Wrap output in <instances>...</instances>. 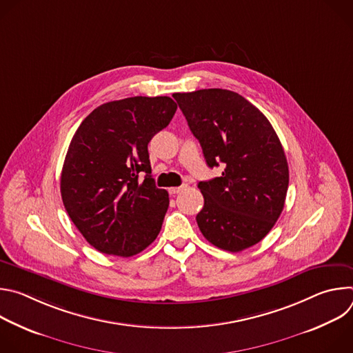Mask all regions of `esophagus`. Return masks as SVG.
<instances>
[{
	"instance_id": "esophagus-1",
	"label": "esophagus",
	"mask_w": 353,
	"mask_h": 353,
	"mask_svg": "<svg viewBox=\"0 0 353 353\" xmlns=\"http://www.w3.org/2000/svg\"><path fill=\"white\" fill-rule=\"evenodd\" d=\"M185 188H187V184H183V185H180V187H170V188H169V194H170V195H176V194L181 192V191L185 190Z\"/></svg>"
}]
</instances>
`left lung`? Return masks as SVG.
<instances>
[{
  "mask_svg": "<svg viewBox=\"0 0 353 353\" xmlns=\"http://www.w3.org/2000/svg\"><path fill=\"white\" fill-rule=\"evenodd\" d=\"M210 168L221 177L199 181L204 208L196 223L214 245L237 253L261 241L278 221L289 185L282 143L268 119L228 89L173 93Z\"/></svg>",
  "mask_w": 353,
  "mask_h": 353,
  "instance_id": "1",
  "label": "left lung"
}]
</instances>
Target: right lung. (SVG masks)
<instances>
[{
  "label": "right lung",
  "instance_id": "1",
  "mask_svg": "<svg viewBox=\"0 0 353 353\" xmlns=\"http://www.w3.org/2000/svg\"><path fill=\"white\" fill-rule=\"evenodd\" d=\"M176 110L168 96L127 97L96 108L75 131L61 198L77 229L100 253L131 257L159 234L169 194L150 174L148 143Z\"/></svg>",
  "mask_w": 353,
  "mask_h": 353
}]
</instances>
